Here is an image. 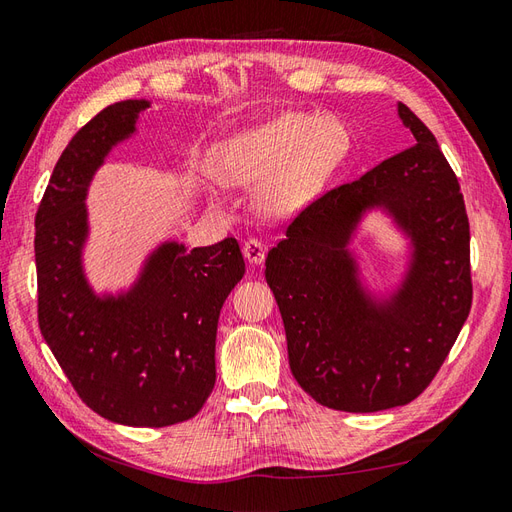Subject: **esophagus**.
Masks as SVG:
<instances>
[{"label": "esophagus", "instance_id": "esophagus-1", "mask_svg": "<svg viewBox=\"0 0 512 512\" xmlns=\"http://www.w3.org/2000/svg\"><path fill=\"white\" fill-rule=\"evenodd\" d=\"M242 253H244V257H246L248 264L259 266L261 261H264V257H266V246L261 244L259 240L251 238V240H246V242H244V246H242Z\"/></svg>", "mask_w": 512, "mask_h": 512}]
</instances>
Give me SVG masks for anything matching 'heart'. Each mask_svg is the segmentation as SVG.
I'll return each mask as SVG.
<instances>
[{"label":"heart","mask_w":512,"mask_h":512,"mask_svg":"<svg viewBox=\"0 0 512 512\" xmlns=\"http://www.w3.org/2000/svg\"><path fill=\"white\" fill-rule=\"evenodd\" d=\"M348 149L344 127L316 114L290 112L235 134L225 149V168L238 181L261 183V203L287 214L309 203ZM220 199V186L209 188Z\"/></svg>","instance_id":"obj_1"}]
</instances>
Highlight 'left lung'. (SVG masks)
I'll return each instance as SVG.
<instances>
[{
  "label": "left lung",
  "instance_id": "8db88e82",
  "mask_svg": "<svg viewBox=\"0 0 512 512\" xmlns=\"http://www.w3.org/2000/svg\"><path fill=\"white\" fill-rule=\"evenodd\" d=\"M415 144L303 209L266 259L292 374L335 411L415 400L448 357L471 309L469 220L437 138L398 103ZM385 213L410 261L396 291L374 295L349 248L362 218Z\"/></svg>",
  "mask_w": 512,
  "mask_h": 512
}]
</instances>
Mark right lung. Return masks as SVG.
I'll return each mask as SVG.
<instances>
[{
  "label": "right lung",
  "mask_w": 512,
  "mask_h": 512,
  "mask_svg": "<svg viewBox=\"0 0 512 512\" xmlns=\"http://www.w3.org/2000/svg\"><path fill=\"white\" fill-rule=\"evenodd\" d=\"M147 99L101 110L67 144L36 212L38 326L80 398L116 424L162 428L201 411L216 383V329L244 277L240 244L151 248L129 287L86 277L88 188L106 157L136 136Z\"/></svg>",
  "instance_id": "1"
}]
</instances>
